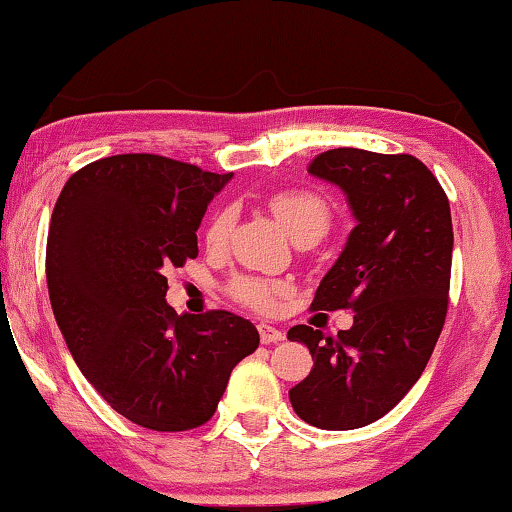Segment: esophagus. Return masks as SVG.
I'll return each instance as SVG.
<instances>
[{"label": "esophagus", "mask_w": 512, "mask_h": 512, "mask_svg": "<svg viewBox=\"0 0 512 512\" xmlns=\"http://www.w3.org/2000/svg\"><path fill=\"white\" fill-rule=\"evenodd\" d=\"M258 335H261L263 344H274V342H281V339H284V332H281L279 328H274V325H268V323L258 325Z\"/></svg>", "instance_id": "34e87169"}]
</instances>
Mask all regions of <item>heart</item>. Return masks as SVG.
I'll return each mask as SVG.
<instances>
[{
	"label": "heart",
	"instance_id": "b5f03b06",
	"mask_svg": "<svg viewBox=\"0 0 512 512\" xmlns=\"http://www.w3.org/2000/svg\"><path fill=\"white\" fill-rule=\"evenodd\" d=\"M270 210L277 217L288 235L300 244H314L330 231L332 207L321 194L311 189H284L270 198ZM233 205L221 207L214 212L210 224L205 228V242L210 247H224L231 238L235 226ZM228 295L240 305L256 311H272L281 298L293 291L286 279L258 277V274H235L226 284Z\"/></svg>",
	"mask_w": 512,
	"mask_h": 512
}]
</instances>
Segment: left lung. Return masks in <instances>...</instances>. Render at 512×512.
I'll use <instances>...</instances> for the list:
<instances>
[{"label": "left lung", "mask_w": 512, "mask_h": 512, "mask_svg": "<svg viewBox=\"0 0 512 512\" xmlns=\"http://www.w3.org/2000/svg\"><path fill=\"white\" fill-rule=\"evenodd\" d=\"M309 173L335 182L358 226L325 274L311 311L353 309V325L323 335L288 330L314 369L291 388L298 416L321 429H355L395 409L425 372L448 314L453 219L443 187L411 154L355 147L321 152Z\"/></svg>", "instance_id": "1"}]
</instances>
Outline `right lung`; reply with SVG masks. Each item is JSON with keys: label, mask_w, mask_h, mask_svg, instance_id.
Wrapping results in <instances>:
<instances>
[{"label": "right lung", "mask_w": 512, "mask_h": 512, "mask_svg": "<svg viewBox=\"0 0 512 512\" xmlns=\"http://www.w3.org/2000/svg\"><path fill=\"white\" fill-rule=\"evenodd\" d=\"M231 177L115 154L76 170L50 219L46 279L66 346L120 416L154 432L205 425L261 342L231 311L180 316L166 302L164 272L198 256L207 203Z\"/></svg>", "instance_id": "obj_1"}]
</instances>
